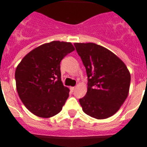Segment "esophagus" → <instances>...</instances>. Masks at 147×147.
<instances>
[{"instance_id": "1", "label": "esophagus", "mask_w": 147, "mask_h": 147, "mask_svg": "<svg viewBox=\"0 0 147 147\" xmlns=\"http://www.w3.org/2000/svg\"><path fill=\"white\" fill-rule=\"evenodd\" d=\"M75 86H71V87H70V90H71L72 92L75 91Z\"/></svg>"}]
</instances>
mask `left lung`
Segmentation results:
<instances>
[{
    "mask_svg": "<svg viewBox=\"0 0 147 147\" xmlns=\"http://www.w3.org/2000/svg\"><path fill=\"white\" fill-rule=\"evenodd\" d=\"M88 77L86 95L79 99L86 115L105 119L119 110L129 91V71L113 52L94 43H74Z\"/></svg>",
    "mask_w": 147,
    "mask_h": 147,
    "instance_id": "obj_1",
    "label": "left lung"
}]
</instances>
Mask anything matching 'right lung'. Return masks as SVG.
I'll use <instances>...</instances> for the list:
<instances>
[{"instance_id": "1", "label": "right lung", "mask_w": 147, "mask_h": 147, "mask_svg": "<svg viewBox=\"0 0 147 147\" xmlns=\"http://www.w3.org/2000/svg\"><path fill=\"white\" fill-rule=\"evenodd\" d=\"M75 50L70 42L52 41L29 52L15 70L16 89L24 106L35 115L48 118L59 113L69 89L61 81V60Z\"/></svg>"}]
</instances>
